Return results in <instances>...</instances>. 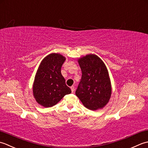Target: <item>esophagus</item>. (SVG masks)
Listing matches in <instances>:
<instances>
[{
  "instance_id": "obj_1",
  "label": "esophagus",
  "mask_w": 148,
  "mask_h": 148,
  "mask_svg": "<svg viewBox=\"0 0 148 148\" xmlns=\"http://www.w3.org/2000/svg\"><path fill=\"white\" fill-rule=\"evenodd\" d=\"M71 92H73L75 91V87L74 86H71Z\"/></svg>"
}]
</instances>
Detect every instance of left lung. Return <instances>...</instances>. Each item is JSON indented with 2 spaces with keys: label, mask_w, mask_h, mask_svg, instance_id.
<instances>
[{
  "label": "left lung",
  "mask_w": 148,
  "mask_h": 148,
  "mask_svg": "<svg viewBox=\"0 0 148 148\" xmlns=\"http://www.w3.org/2000/svg\"><path fill=\"white\" fill-rule=\"evenodd\" d=\"M82 77L75 94L89 110L102 108L111 96V85L108 71L100 58L89 54L78 59Z\"/></svg>",
  "instance_id": "left-lung-1"
}]
</instances>
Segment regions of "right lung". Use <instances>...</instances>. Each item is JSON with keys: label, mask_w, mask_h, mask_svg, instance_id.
Returning <instances> with one entry per match:
<instances>
[{"label": "right lung", "mask_w": 148, "mask_h": 148, "mask_svg": "<svg viewBox=\"0 0 148 148\" xmlns=\"http://www.w3.org/2000/svg\"><path fill=\"white\" fill-rule=\"evenodd\" d=\"M65 60L61 54L51 53L42 61L33 85L34 98L42 106L52 107L66 95L71 92L61 74V67Z\"/></svg>", "instance_id": "obj_1"}]
</instances>
